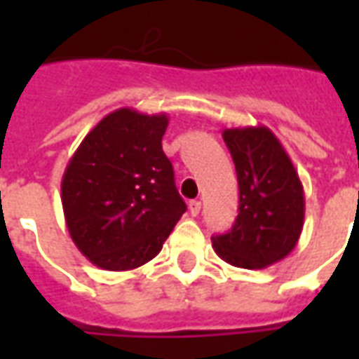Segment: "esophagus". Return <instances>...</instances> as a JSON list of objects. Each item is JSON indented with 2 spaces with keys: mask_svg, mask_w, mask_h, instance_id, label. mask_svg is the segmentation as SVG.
I'll use <instances>...</instances> for the list:
<instances>
[{
  "mask_svg": "<svg viewBox=\"0 0 359 359\" xmlns=\"http://www.w3.org/2000/svg\"><path fill=\"white\" fill-rule=\"evenodd\" d=\"M188 210H190V213H192V215H198V213H200V210H202V202H198V200H192V202L188 203Z\"/></svg>",
  "mask_w": 359,
  "mask_h": 359,
  "instance_id": "obj_1",
  "label": "esophagus"
}]
</instances>
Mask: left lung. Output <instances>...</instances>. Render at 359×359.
<instances>
[{"mask_svg": "<svg viewBox=\"0 0 359 359\" xmlns=\"http://www.w3.org/2000/svg\"><path fill=\"white\" fill-rule=\"evenodd\" d=\"M241 190L238 217L226 234L213 236L217 256L242 269H264L298 244L306 200L300 177L275 134L264 125L225 128Z\"/></svg>", "mask_w": 359, "mask_h": 359, "instance_id": "left-lung-1", "label": "left lung"}]
</instances>
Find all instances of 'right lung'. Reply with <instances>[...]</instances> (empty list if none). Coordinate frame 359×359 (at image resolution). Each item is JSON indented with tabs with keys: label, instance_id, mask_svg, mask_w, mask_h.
<instances>
[{
	"label": "right lung",
	"instance_id": "1",
	"mask_svg": "<svg viewBox=\"0 0 359 359\" xmlns=\"http://www.w3.org/2000/svg\"><path fill=\"white\" fill-rule=\"evenodd\" d=\"M167 113L121 107L90 130L61 180L71 238L105 271L148 264L187 211L163 154Z\"/></svg>",
	"mask_w": 359,
	"mask_h": 359
}]
</instances>
